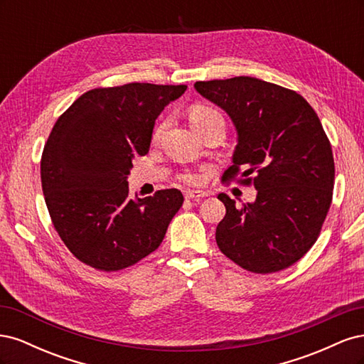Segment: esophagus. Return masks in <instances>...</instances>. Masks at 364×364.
Instances as JSON below:
<instances>
[{
  "label": "esophagus",
  "mask_w": 364,
  "mask_h": 364,
  "mask_svg": "<svg viewBox=\"0 0 364 364\" xmlns=\"http://www.w3.org/2000/svg\"><path fill=\"white\" fill-rule=\"evenodd\" d=\"M208 193L205 191H185V199H196V200H200L203 197H206Z\"/></svg>",
  "instance_id": "esophagus-1"
}]
</instances>
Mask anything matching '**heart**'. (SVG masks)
<instances>
[{"label":"heart","instance_id":"heart-1","mask_svg":"<svg viewBox=\"0 0 364 364\" xmlns=\"http://www.w3.org/2000/svg\"><path fill=\"white\" fill-rule=\"evenodd\" d=\"M188 119H190V124L193 126V129L200 135L206 127H209L213 123H215V121L222 119V117H220V114L211 106L203 105V103H194L188 109ZM161 132H162V124L158 126L155 129V132H153V138L156 139L161 135ZM181 179L185 181V182H196L197 176L183 174V176H181Z\"/></svg>","mask_w":364,"mask_h":364}]
</instances>
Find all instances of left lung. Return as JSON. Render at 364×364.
Here are the masks:
<instances>
[{"label": "left lung", "instance_id": "left-lung-1", "mask_svg": "<svg viewBox=\"0 0 364 364\" xmlns=\"http://www.w3.org/2000/svg\"><path fill=\"white\" fill-rule=\"evenodd\" d=\"M194 87L232 118L238 144L223 181L255 186L257 200L238 208L218 199L226 215L217 246L253 273L290 267L313 247L333 202L334 156L314 109L296 91L255 77L196 82Z\"/></svg>", "mask_w": 364, "mask_h": 364}]
</instances>
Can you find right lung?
<instances>
[{
	"mask_svg": "<svg viewBox=\"0 0 364 364\" xmlns=\"http://www.w3.org/2000/svg\"><path fill=\"white\" fill-rule=\"evenodd\" d=\"M185 85L127 83L80 95L53 126L41 158L51 222L80 262L102 272L155 252L183 203L179 190L129 197L132 159L149 153L162 109Z\"/></svg>",
	"mask_w": 364,
	"mask_h": 364,
	"instance_id": "right-lung-1",
	"label": "right lung"
}]
</instances>
